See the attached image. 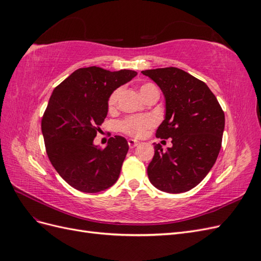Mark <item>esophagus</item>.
Wrapping results in <instances>:
<instances>
[{
    "mask_svg": "<svg viewBox=\"0 0 261 261\" xmlns=\"http://www.w3.org/2000/svg\"><path fill=\"white\" fill-rule=\"evenodd\" d=\"M127 143H128V146H129L130 148H134V147H136V146L139 144V141H138V140H136V139H132V138H129V139L127 140Z\"/></svg>",
    "mask_w": 261,
    "mask_h": 261,
    "instance_id": "1",
    "label": "esophagus"
}]
</instances>
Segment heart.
I'll use <instances>...</instances> for the list:
<instances>
[{"mask_svg":"<svg viewBox=\"0 0 261 261\" xmlns=\"http://www.w3.org/2000/svg\"><path fill=\"white\" fill-rule=\"evenodd\" d=\"M153 89H156V87L153 84L145 83L140 86L139 92L141 94V97L144 98L149 91H151ZM118 96H120V89H115L111 94H110L108 100V108L110 111H112V110L115 109L117 105ZM153 125L154 120L151 115H133L124 118L122 122H120V124H118V129L128 136L141 137L145 135V133L151 128Z\"/></svg>","mask_w":261,"mask_h":261,"instance_id":"obj_1","label":"heart"}]
</instances>
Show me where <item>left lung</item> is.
Instances as JSON below:
<instances>
[{
  "mask_svg": "<svg viewBox=\"0 0 261 261\" xmlns=\"http://www.w3.org/2000/svg\"><path fill=\"white\" fill-rule=\"evenodd\" d=\"M160 87L165 118L155 136L172 139L164 151L154 145L147 173L151 184L165 193L179 194L198 185L216 163L222 144L224 112L203 82L177 67L143 70Z\"/></svg>",
  "mask_w": 261,
  "mask_h": 261,
  "instance_id": "8db88e82",
  "label": "left lung"
}]
</instances>
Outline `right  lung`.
I'll return each instance as SVG.
<instances>
[{
  "label": "right lung",
  "instance_id": "right-lung-1",
  "mask_svg": "<svg viewBox=\"0 0 261 261\" xmlns=\"http://www.w3.org/2000/svg\"><path fill=\"white\" fill-rule=\"evenodd\" d=\"M135 70L110 72L97 66L75 70L53 90L41 129L46 154L67 184L84 193H99L120 176L128 144L111 137L106 148L93 145L108 114V100Z\"/></svg>",
  "mask_w": 261,
  "mask_h": 261
}]
</instances>
